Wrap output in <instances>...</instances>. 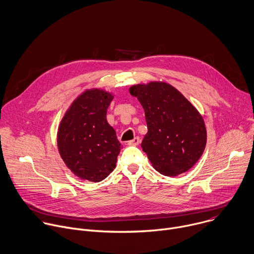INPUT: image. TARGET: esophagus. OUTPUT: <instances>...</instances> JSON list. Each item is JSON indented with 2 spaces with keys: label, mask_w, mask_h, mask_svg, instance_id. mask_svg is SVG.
<instances>
[{
  "label": "esophagus",
  "mask_w": 254,
  "mask_h": 254,
  "mask_svg": "<svg viewBox=\"0 0 254 254\" xmlns=\"http://www.w3.org/2000/svg\"><path fill=\"white\" fill-rule=\"evenodd\" d=\"M139 142H140V138H139L138 136H136V137H134L133 139L127 141V144H128V145H138Z\"/></svg>",
  "instance_id": "1"
}]
</instances>
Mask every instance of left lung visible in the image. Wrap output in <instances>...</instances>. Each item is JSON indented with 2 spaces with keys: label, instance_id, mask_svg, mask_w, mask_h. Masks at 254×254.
Segmentation results:
<instances>
[{
  "label": "left lung",
  "instance_id": "left-lung-1",
  "mask_svg": "<svg viewBox=\"0 0 254 254\" xmlns=\"http://www.w3.org/2000/svg\"><path fill=\"white\" fill-rule=\"evenodd\" d=\"M129 93L144 110L147 133L141 147L154 170L166 177L190 170L206 144V128L198 111L163 81L134 84Z\"/></svg>",
  "mask_w": 254,
  "mask_h": 254
}]
</instances>
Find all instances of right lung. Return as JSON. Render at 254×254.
<instances>
[{
    "mask_svg": "<svg viewBox=\"0 0 254 254\" xmlns=\"http://www.w3.org/2000/svg\"><path fill=\"white\" fill-rule=\"evenodd\" d=\"M114 96L104 90L84 91L70 105L58 130V148L77 178L94 183L105 180L116 167L122 144L107 121Z\"/></svg>",
    "mask_w": 254,
    "mask_h": 254,
    "instance_id": "1",
    "label": "right lung"
}]
</instances>
